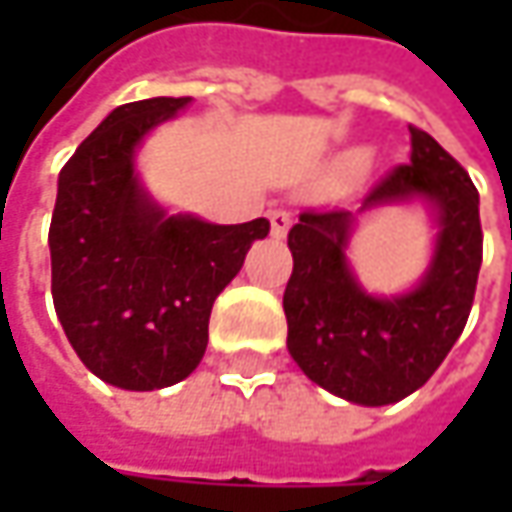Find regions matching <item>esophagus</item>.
I'll use <instances>...</instances> for the list:
<instances>
[{
  "instance_id": "obj_1",
  "label": "esophagus",
  "mask_w": 512,
  "mask_h": 512,
  "mask_svg": "<svg viewBox=\"0 0 512 512\" xmlns=\"http://www.w3.org/2000/svg\"><path fill=\"white\" fill-rule=\"evenodd\" d=\"M290 225H293V216H290L287 210H270V230H273L276 239L287 236Z\"/></svg>"
}]
</instances>
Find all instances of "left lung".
Masks as SVG:
<instances>
[{
	"label": "left lung",
	"instance_id": "8db88e82",
	"mask_svg": "<svg viewBox=\"0 0 512 512\" xmlns=\"http://www.w3.org/2000/svg\"><path fill=\"white\" fill-rule=\"evenodd\" d=\"M424 199L439 236L419 287L376 299L350 273L344 247L356 213L305 210L290 227L293 273L285 287L287 350L310 382L353 404L382 407L419 390L462 336L482 267L479 190L467 170L422 128L410 125V162L384 173L370 207Z\"/></svg>",
	"mask_w": 512,
	"mask_h": 512
}]
</instances>
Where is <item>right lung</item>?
<instances>
[{
	"label": "right lung",
	"mask_w": 512,
	"mask_h": 512,
	"mask_svg": "<svg viewBox=\"0 0 512 512\" xmlns=\"http://www.w3.org/2000/svg\"><path fill=\"white\" fill-rule=\"evenodd\" d=\"M187 102L156 96L116 108L59 173L48 233L53 307L85 367L122 390H159L196 370L216 296L270 233L267 219L168 216L142 190L133 153Z\"/></svg>",
	"instance_id": "1"
}]
</instances>
